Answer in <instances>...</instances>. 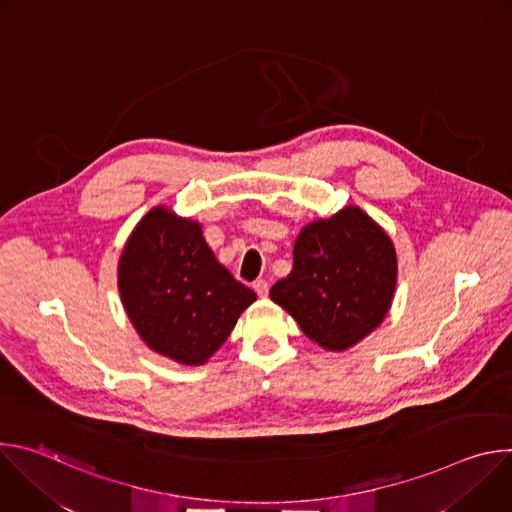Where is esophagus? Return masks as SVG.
Returning a JSON list of instances; mask_svg holds the SVG:
<instances>
[{"instance_id":"esophagus-1","label":"esophagus","mask_w":512,"mask_h":512,"mask_svg":"<svg viewBox=\"0 0 512 512\" xmlns=\"http://www.w3.org/2000/svg\"><path fill=\"white\" fill-rule=\"evenodd\" d=\"M253 289L257 291L259 298H267V294H269V283H267L265 279H257V281L253 283Z\"/></svg>"}]
</instances>
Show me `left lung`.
Here are the masks:
<instances>
[{
    "label": "left lung",
    "instance_id": "obj_1",
    "mask_svg": "<svg viewBox=\"0 0 512 512\" xmlns=\"http://www.w3.org/2000/svg\"><path fill=\"white\" fill-rule=\"evenodd\" d=\"M397 283V253L389 235L358 206L302 229L294 269L269 296L294 316L302 332L326 350H346L387 316Z\"/></svg>",
    "mask_w": 512,
    "mask_h": 512
}]
</instances>
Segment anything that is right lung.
<instances>
[{
  "label": "right lung",
  "mask_w": 512,
  "mask_h": 512,
  "mask_svg": "<svg viewBox=\"0 0 512 512\" xmlns=\"http://www.w3.org/2000/svg\"><path fill=\"white\" fill-rule=\"evenodd\" d=\"M119 294L141 340L180 364H204L257 300L216 261L200 225L166 206L152 208L127 239Z\"/></svg>",
  "instance_id": "add662e5"
}]
</instances>
